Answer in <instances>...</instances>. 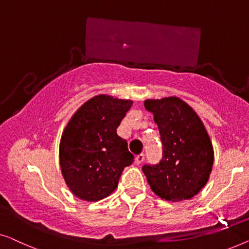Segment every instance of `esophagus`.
<instances>
[{
    "instance_id": "esophagus-1",
    "label": "esophagus",
    "mask_w": 249,
    "mask_h": 249,
    "mask_svg": "<svg viewBox=\"0 0 249 249\" xmlns=\"http://www.w3.org/2000/svg\"><path fill=\"white\" fill-rule=\"evenodd\" d=\"M143 160H144V155H143V153H141V155H139V156L135 157V163L136 164L142 163Z\"/></svg>"
}]
</instances>
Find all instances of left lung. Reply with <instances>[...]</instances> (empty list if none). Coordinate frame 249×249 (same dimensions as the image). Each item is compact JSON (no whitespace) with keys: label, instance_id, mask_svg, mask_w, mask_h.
<instances>
[{"label":"left lung","instance_id":"left-lung-1","mask_svg":"<svg viewBox=\"0 0 249 249\" xmlns=\"http://www.w3.org/2000/svg\"><path fill=\"white\" fill-rule=\"evenodd\" d=\"M158 125L163 156L158 164L142 170L156 195L166 201L190 199L208 183L214 152L201 118L178 97L146 99Z\"/></svg>","mask_w":249,"mask_h":249}]
</instances>
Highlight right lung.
Segmentation results:
<instances>
[{"label": "right lung", "mask_w": 249, "mask_h": 249, "mask_svg": "<svg viewBox=\"0 0 249 249\" xmlns=\"http://www.w3.org/2000/svg\"><path fill=\"white\" fill-rule=\"evenodd\" d=\"M133 101L98 94L69 121L59 142V166L70 191L88 202L116 190L122 171L134 157L116 129Z\"/></svg>", "instance_id": "add662e5"}]
</instances>
